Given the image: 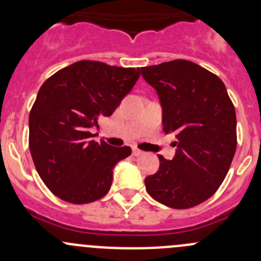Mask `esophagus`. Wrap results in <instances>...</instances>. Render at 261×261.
<instances>
[{"label":"esophagus","instance_id":"esophagus-1","mask_svg":"<svg viewBox=\"0 0 261 261\" xmlns=\"http://www.w3.org/2000/svg\"><path fill=\"white\" fill-rule=\"evenodd\" d=\"M144 152L141 151V150H139L138 147H134L133 149V155L134 156H141V155H143Z\"/></svg>","mask_w":261,"mask_h":261}]
</instances>
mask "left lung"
Segmentation results:
<instances>
[{"label": "left lung", "instance_id": "obj_1", "mask_svg": "<svg viewBox=\"0 0 261 261\" xmlns=\"http://www.w3.org/2000/svg\"><path fill=\"white\" fill-rule=\"evenodd\" d=\"M141 75L159 96L163 130L177 138L175 156L159 155L146 191L170 208H191L207 201L230 169L238 145L235 107L223 82L189 60L144 67Z\"/></svg>", "mask_w": 261, "mask_h": 261}]
</instances>
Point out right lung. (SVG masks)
<instances>
[{
	"instance_id": "right-lung-1",
	"label": "right lung",
	"mask_w": 261,
	"mask_h": 261,
	"mask_svg": "<svg viewBox=\"0 0 261 261\" xmlns=\"http://www.w3.org/2000/svg\"><path fill=\"white\" fill-rule=\"evenodd\" d=\"M139 77V68L81 60L40 87L29 116V147L40 178L60 199L89 203L110 191L114 167L131 147L97 143L89 130L114 114Z\"/></svg>"
}]
</instances>
